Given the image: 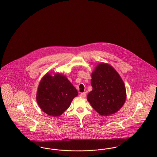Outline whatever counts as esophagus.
I'll use <instances>...</instances> for the list:
<instances>
[{
	"label": "esophagus",
	"mask_w": 157,
	"mask_h": 157,
	"mask_svg": "<svg viewBox=\"0 0 157 157\" xmlns=\"http://www.w3.org/2000/svg\"><path fill=\"white\" fill-rule=\"evenodd\" d=\"M86 92H83V93H81V94L79 95V96H80L82 98L86 97Z\"/></svg>",
	"instance_id": "esophagus-1"
}]
</instances>
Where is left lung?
Returning a JSON list of instances; mask_svg holds the SVG:
<instances>
[{"label": "left lung", "instance_id": "1", "mask_svg": "<svg viewBox=\"0 0 157 157\" xmlns=\"http://www.w3.org/2000/svg\"><path fill=\"white\" fill-rule=\"evenodd\" d=\"M92 90L87 99L93 108L102 116L118 111L127 97L126 89L120 75L109 64L101 63L92 73Z\"/></svg>", "mask_w": 157, "mask_h": 157}]
</instances>
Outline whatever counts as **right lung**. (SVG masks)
I'll return each instance as SVG.
<instances>
[{"label": "right lung", "mask_w": 157, "mask_h": 157, "mask_svg": "<svg viewBox=\"0 0 157 157\" xmlns=\"http://www.w3.org/2000/svg\"><path fill=\"white\" fill-rule=\"evenodd\" d=\"M78 94L77 90L65 76L46 74L39 84L36 101L44 112L56 117L67 109Z\"/></svg>", "instance_id": "1"}]
</instances>
